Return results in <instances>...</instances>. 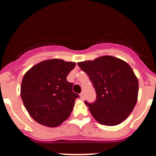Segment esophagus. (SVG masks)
I'll return each instance as SVG.
<instances>
[{"label":"esophagus","mask_w":156,"mask_h":156,"mask_svg":"<svg viewBox=\"0 0 156 156\" xmlns=\"http://www.w3.org/2000/svg\"><path fill=\"white\" fill-rule=\"evenodd\" d=\"M80 98L82 99V100H83V99H84V93H83V92H81V93L80 94Z\"/></svg>","instance_id":"1"}]
</instances>
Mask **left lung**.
I'll list each match as a JSON object with an SVG mask.
<instances>
[{
	"label": "left lung",
	"mask_w": 156,
	"mask_h": 156,
	"mask_svg": "<svg viewBox=\"0 0 156 156\" xmlns=\"http://www.w3.org/2000/svg\"><path fill=\"white\" fill-rule=\"evenodd\" d=\"M96 91L94 102L85 104L99 123L115 126L129 116L137 103L138 80L131 67L109 55L77 63Z\"/></svg>",
	"instance_id": "1"
}]
</instances>
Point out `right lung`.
I'll return each instance as SVG.
<instances>
[{"label":"right lung","mask_w":156,"mask_h":156,"mask_svg":"<svg viewBox=\"0 0 156 156\" xmlns=\"http://www.w3.org/2000/svg\"><path fill=\"white\" fill-rule=\"evenodd\" d=\"M75 62L49 59L32 67L23 76L21 97L27 112L38 123L49 127L61 125L68 119L79 94L66 77Z\"/></svg>","instance_id":"add662e5"}]
</instances>
